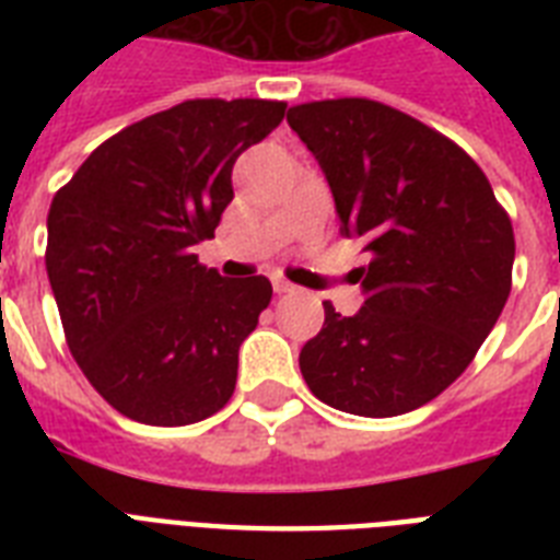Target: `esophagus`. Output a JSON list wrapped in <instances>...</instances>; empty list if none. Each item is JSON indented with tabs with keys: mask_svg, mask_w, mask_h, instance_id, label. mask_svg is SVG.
<instances>
[{
	"mask_svg": "<svg viewBox=\"0 0 560 560\" xmlns=\"http://www.w3.org/2000/svg\"><path fill=\"white\" fill-rule=\"evenodd\" d=\"M272 290H276L279 296H288V293H296V288H293V284H290V281H284V279H276V281H272Z\"/></svg>",
	"mask_w": 560,
	"mask_h": 560,
	"instance_id": "34e87169",
	"label": "esophagus"
}]
</instances>
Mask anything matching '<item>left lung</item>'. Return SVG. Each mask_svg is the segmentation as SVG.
Instances as JSON below:
<instances>
[{
  "label": "left lung",
  "instance_id": "8db88e82",
  "mask_svg": "<svg viewBox=\"0 0 560 560\" xmlns=\"http://www.w3.org/2000/svg\"><path fill=\"white\" fill-rule=\"evenodd\" d=\"M288 125L323 165L340 235L369 267L363 307L323 302L299 354L307 389L334 409L404 416L477 358L512 293L514 229L477 162L424 121L372 98L307 101Z\"/></svg>",
  "mask_w": 560,
  "mask_h": 560
}]
</instances>
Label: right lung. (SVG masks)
Returning a JSON list of instances; mask_svg holds the SVG:
<instances>
[{
  "mask_svg": "<svg viewBox=\"0 0 560 560\" xmlns=\"http://www.w3.org/2000/svg\"><path fill=\"white\" fill-rule=\"evenodd\" d=\"M288 104L194 98L118 130L48 209L46 270L86 381L139 424L223 409L237 349L272 299L264 276L220 279L194 246L232 202V165Z\"/></svg>",
  "mask_w": 560,
  "mask_h": 560,
  "instance_id": "1",
  "label": "right lung"
}]
</instances>
